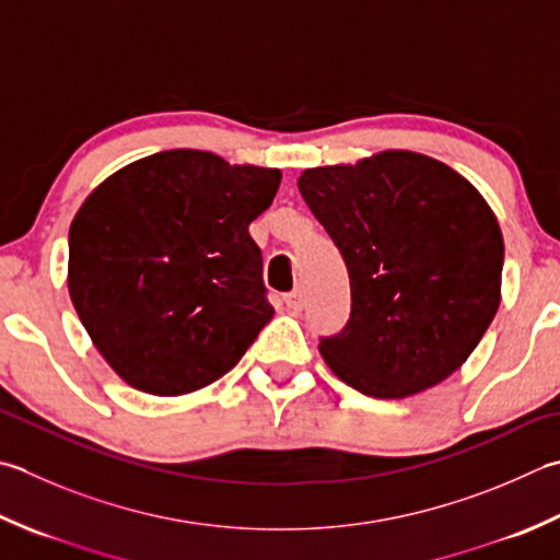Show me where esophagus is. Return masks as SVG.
<instances>
[{
    "label": "esophagus",
    "mask_w": 560,
    "mask_h": 560,
    "mask_svg": "<svg viewBox=\"0 0 560 560\" xmlns=\"http://www.w3.org/2000/svg\"><path fill=\"white\" fill-rule=\"evenodd\" d=\"M283 301H287V308H289V311L299 313V311L303 308V303H305V299H303V291L295 289V291L287 293V299H283Z\"/></svg>",
    "instance_id": "34e87169"
}]
</instances>
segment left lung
<instances>
[{"label":"left lung","instance_id":"8db88e82","mask_svg":"<svg viewBox=\"0 0 560 560\" xmlns=\"http://www.w3.org/2000/svg\"><path fill=\"white\" fill-rule=\"evenodd\" d=\"M299 189L352 287L345 330L320 339L335 376L386 400L452 376L500 308L505 243L476 186L440 160L386 150L305 170Z\"/></svg>","mask_w":560,"mask_h":560}]
</instances>
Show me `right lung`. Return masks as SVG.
<instances>
[{"instance_id": "add662e5", "label": "right lung", "mask_w": 560, "mask_h": 560, "mask_svg": "<svg viewBox=\"0 0 560 560\" xmlns=\"http://www.w3.org/2000/svg\"><path fill=\"white\" fill-rule=\"evenodd\" d=\"M279 184V170L164 150L86 196L70 225L68 289L128 386L184 396L243 359L273 315L249 223Z\"/></svg>"}]
</instances>
